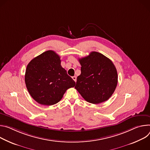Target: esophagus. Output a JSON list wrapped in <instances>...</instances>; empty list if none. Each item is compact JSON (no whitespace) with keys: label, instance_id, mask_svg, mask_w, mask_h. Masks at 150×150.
Returning <instances> with one entry per match:
<instances>
[{"label":"esophagus","instance_id":"esophagus-1","mask_svg":"<svg viewBox=\"0 0 150 150\" xmlns=\"http://www.w3.org/2000/svg\"><path fill=\"white\" fill-rule=\"evenodd\" d=\"M72 79L74 80V81L76 82V80H77V77H76V76H73V77H72Z\"/></svg>","mask_w":150,"mask_h":150}]
</instances>
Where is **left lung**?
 I'll use <instances>...</instances> for the list:
<instances>
[{"mask_svg": "<svg viewBox=\"0 0 150 150\" xmlns=\"http://www.w3.org/2000/svg\"><path fill=\"white\" fill-rule=\"evenodd\" d=\"M79 61L81 74L77 78L75 89L90 103L98 104L107 101L118 81L117 70L112 62L95 51Z\"/></svg>", "mask_w": 150, "mask_h": 150, "instance_id": "obj_1", "label": "left lung"}]
</instances>
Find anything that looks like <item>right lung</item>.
I'll return each mask as SVG.
<instances>
[{"label":"right lung","instance_id":"obj_1","mask_svg":"<svg viewBox=\"0 0 150 150\" xmlns=\"http://www.w3.org/2000/svg\"><path fill=\"white\" fill-rule=\"evenodd\" d=\"M25 82L31 97L44 105L58 103L66 91L76 85L61 65L59 56L51 50L33 58L28 63Z\"/></svg>","mask_w":150,"mask_h":150}]
</instances>
